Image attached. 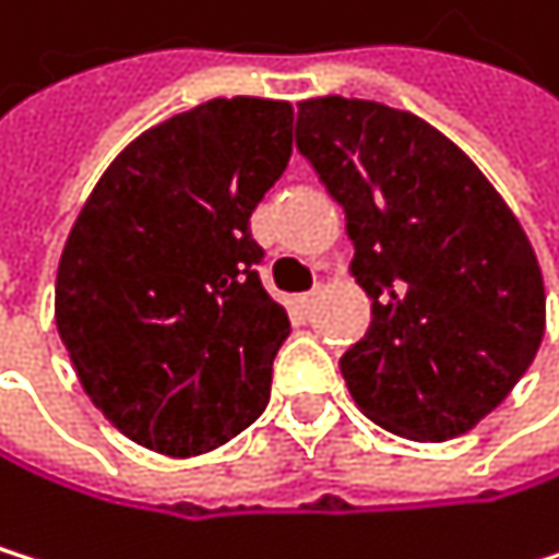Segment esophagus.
<instances>
[{"label": "esophagus", "instance_id": "34e87169", "mask_svg": "<svg viewBox=\"0 0 559 559\" xmlns=\"http://www.w3.org/2000/svg\"><path fill=\"white\" fill-rule=\"evenodd\" d=\"M318 295H321V292H308V295H298V298H295V308H298V311H301V314L308 318V314L314 311V305H318Z\"/></svg>", "mask_w": 559, "mask_h": 559}]
</instances>
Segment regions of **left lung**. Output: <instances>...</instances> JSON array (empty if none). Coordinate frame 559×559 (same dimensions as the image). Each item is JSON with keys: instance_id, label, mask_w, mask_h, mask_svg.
Instances as JSON below:
<instances>
[{"instance_id": "8db88e82", "label": "left lung", "mask_w": 559, "mask_h": 559, "mask_svg": "<svg viewBox=\"0 0 559 559\" xmlns=\"http://www.w3.org/2000/svg\"><path fill=\"white\" fill-rule=\"evenodd\" d=\"M298 152L344 209L350 271L371 298L341 357L374 424L448 441L531 368L547 298L537 254L480 168L424 118L365 98L298 105Z\"/></svg>"}]
</instances>
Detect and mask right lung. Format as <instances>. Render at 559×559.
Segmentation results:
<instances>
[{
    "label": "right lung",
    "instance_id": "add662e5",
    "mask_svg": "<svg viewBox=\"0 0 559 559\" xmlns=\"http://www.w3.org/2000/svg\"><path fill=\"white\" fill-rule=\"evenodd\" d=\"M288 102L212 98L118 155L66 241L56 324L92 404L135 444L191 457L261 417L292 334L251 212L292 158Z\"/></svg>",
    "mask_w": 559,
    "mask_h": 559
}]
</instances>
